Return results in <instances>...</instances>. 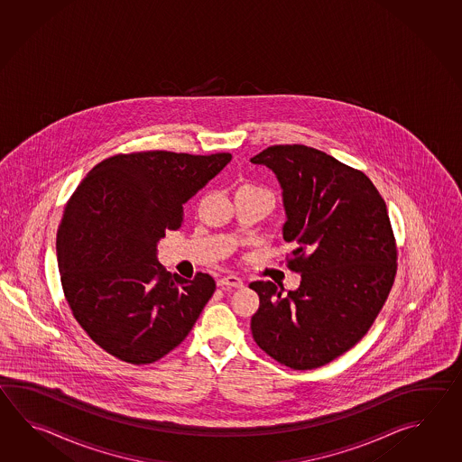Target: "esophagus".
Segmentation results:
<instances>
[{
	"label": "esophagus",
	"instance_id": "34e87169",
	"mask_svg": "<svg viewBox=\"0 0 462 462\" xmlns=\"http://www.w3.org/2000/svg\"><path fill=\"white\" fill-rule=\"evenodd\" d=\"M217 285H219V287H235V289H239V287L245 285V282H243V279L237 277V275L227 274L217 281Z\"/></svg>",
	"mask_w": 462,
	"mask_h": 462
}]
</instances>
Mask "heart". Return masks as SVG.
I'll use <instances>...</instances> for the list:
<instances>
[{
    "mask_svg": "<svg viewBox=\"0 0 462 462\" xmlns=\"http://www.w3.org/2000/svg\"><path fill=\"white\" fill-rule=\"evenodd\" d=\"M245 188H253V189H261V188H255V187H245ZM261 191H265V189H261ZM265 193H269V191H265ZM271 195V193H269Z\"/></svg>",
    "mask_w": 462,
    "mask_h": 462,
    "instance_id": "1",
    "label": "heart"
}]
</instances>
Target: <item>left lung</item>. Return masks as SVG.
Segmentation results:
<instances>
[{"label":"left lung","instance_id":"8db88e82","mask_svg":"<svg viewBox=\"0 0 462 462\" xmlns=\"http://www.w3.org/2000/svg\"><path fill=\"white\" fill-rule=\"evenodd\" d=\"M251 162L281 183L282 235L294 245L285 263L300 274L287 295L271 281L249 284L259 295L253 338L289 368L324 366L364 338L392 291L398 251L386 203L364 171L317 148L273 145Z\"/></svg>","mask_w":462,"mask_h":462}]
</instances>
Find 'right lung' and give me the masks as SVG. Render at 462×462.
I'll list each match as a JSON object with an SVG mask.
<instances>
[{
	"instance_id": "add662e5",
	"label": "right lung",
	"mask_w": 462,
	"mask_h": 462,
	"mask_svg": "<svg viewBox=\"0 0 462 462\" xmlns=\"http://www.w3.org/2000/svg\"><path fill=\"white\" fill-rule=\"evenodd\" d=\"M229 162L231 153H118L92 168L66 203L56 241L60 284L74 319L107 354L153 364L193 328L215 279L167 273L158 241L181 226L183 205Z\"/></svg>"
}]
</instances>
